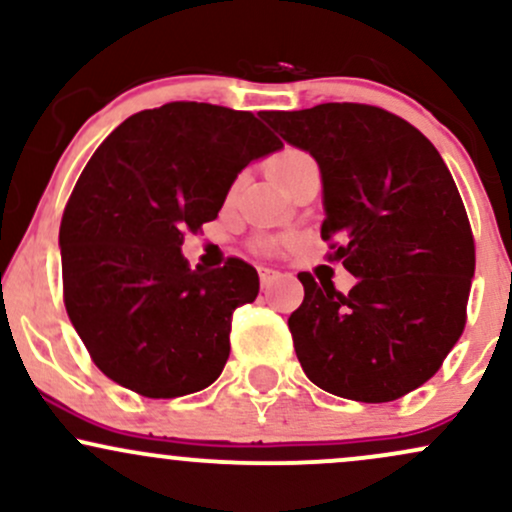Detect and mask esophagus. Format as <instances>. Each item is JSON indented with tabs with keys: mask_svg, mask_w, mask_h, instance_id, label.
<instances>
[{
	"mask_svg": "<svg viewBox=\"0 0 512 512\" xmlns=\"http://www.w3.org/2000/svg\"><path fill=\"white\" fill-rule=\"evenodd\" d=\"M279 276V272L276 269H269V267H260V281H262V289H267L269 284Z\"/></svg>",
	"mask_w": 512,
	"mask_h": 512,
	"instance_id": "1",
	"label": "esophagus"
}]
</instances>
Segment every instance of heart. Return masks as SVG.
<instances>
[{"mask_svg":"<svg viewBox=\"0 0 512 512\" xmlns=\"http://www.w3.org/2000/svg\"><path fill=\"white\" fill-rule=\"evenodd\" d=\"M310 166H315V158L310 156L308 151L296 149V146H284V149H279L276 154L269 156L267 173L272 175V180L276 182V185H281L284 190H289L293 182H296L298 175H301L303 170ZM279 243H281V238L260 236V238H255L252 248L260 250V252H272L279 248Z\"/></svg>","mask_w":512,"mask_h":512,"instance_id":"1","label":"heart"}]
</instances>
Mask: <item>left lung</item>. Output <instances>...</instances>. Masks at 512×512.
<instances>
[{
    "label": "left lung",
    "mask_w": 512,
    "mask_h": 512,
    "mask_svg": "<svg viewBox=\"0 0 512 512\" xmlns=\"http://www.w3.org/2000/svg\"><path fill=\"white\" fill-rule=\"evenodd\" d=\"M322 173V240L356 276L349 293L301 272L289 330L310 380L380 404L438 373L467 322L474 236L448 166L402 117L363 103L262 113Z\"/></svg>",
    "instance_id": "obj_1"
}]
</instances>
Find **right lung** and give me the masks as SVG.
Instances as JSON below:
<instances>
[{
    "label": "right lung",
    "mask_w": 512,
    "mask_h": 512,
    "mask_svg": "<svg viewBox=\"0 0 512 512\" xmlns=\"http://www.w3.org/2000/svg\"><path fill=\"white\" fill-rule=\"evenodd\" d=\"M281 146L248 110L175 101L127 117L86 163L60 226L64 305L117 385L170 399L219 378L233 310L260 279L238 257L190 269L180 245L219 216L240 170Z\"/></svg>",
    "instance_id": "obj_1"
}]
</instances>
